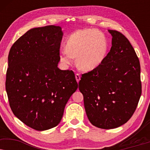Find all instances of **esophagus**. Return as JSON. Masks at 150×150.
Segmentation results:
<instances>
[{
	"label": "esophagus",
	"instance_id": "obj_1",
	"mask_svg": "<svg viewBox=\"0 0 150 150\" xmlns=\"http://www.w3.org/2000/svg\"><path fill=\"white\" fill-rule=\"evenodd\" d=\"M75 76H76V80L77 83H79L80 80H81V76H80L79 74H76Z\"/></svg>",
	"mask_w": 150,
	"mask_h": 150
}]
</instances>
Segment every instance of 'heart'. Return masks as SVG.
<instances>
[{"label":"heart","mask_w":150,"mask_h":150,"mask_svg":"<svg viewBox=\"0 0 150 150\" xmlns=\"http://www.w3.org/2000/svg\"><path fill=\"white\" fill-rule=\"evenodd\" d=\"M59 54L60 61L70 65L76 59V64L81 70L89 71L101 64L108 50V43L102 33L93 28L77 30L67 39Z\"/></svg>","instance_id":"obj_1"}]
</instances>
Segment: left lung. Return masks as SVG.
I'll return each instance as SVG.
<instances>
[{
  "instance_id": "obj_1",
  "label": "left lung",
  "mask_w": 150,
  "mask_h": 150,
  "mask_svg": "<svg viewBox=\"0 0 150 150\" xmlns=\"http://www.w3.org/2000/svg\"><path fill=\"white\" fill-rule=\"evenodd\" d=\"M108 31L112 35L110 52L99 66L82 74L79 83L89 122L102 129L126 124L141 95L140 63L134 48L120 32Z\"/></svg>"
}]
</instances>
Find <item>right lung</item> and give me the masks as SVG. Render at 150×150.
I'll list each match as a JSON object with an SVG mask.
<instances>
[{"label": "right lung", "instance_id": "add662e5", "mask_svg": "<svg viewBox=\"0 0 150 150\" xmlns=\"http://www.w3.org/2000/svg\"><path fill=\"white\" fill-rule=\"evenodd\" d=\"M63 32L59 26L31 28L13 44L5 87L14 115L38 131L57 126L76 91L71 70L59 69Z\"/></svg>", "mask_w": 150, "mask_h": 150}]
</instances>
